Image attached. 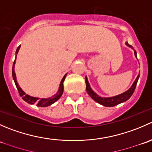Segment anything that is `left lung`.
<instances>
[{"label": "left lung", "mask_w": 152, "mask_h": 152, "mask_svg": "<svg viewBox=\"0 0 152 152\" xmlns=\"http://www.w3.org/2000/svg\"><path fill=\"white\" fill-rule=\"evenodd\" d=\"M126 45H128L129 47L132 48V46L131 45H129L128 42H126ZM134 55H135V56L137 57V53H136L135 50H134ZM139 76H140V75L137 76V79H135V81H134V82L133 83L132 86L130 87V89H129V90H127V91H126L125 93H122V94L121 95H118V96H114V97L102 98V97H99V96H97V95H96V93L92 90V89L90 88L87 77L85 78L86 90H87V92L89 94V96H90L93 100L96 101L97 103L100 104L102 105L105 106V107H114V106L119 104L122 103V102H126V101H127L130 97H131L133 93H134V90H135V87L136 86H137V81H138Z\"/></svg>", "instance_id": "left-lung-1"}]
</instances>
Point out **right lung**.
Listing matches in <instances>:
<instances>
[{"label": "right lung", "instance_id": "1", "mask_svg": "<svg viewBox=\"0 0 152 152\" xmlns=\"http://www.w3.org/2000/svg\"><path fill=\"white\" fill-rule=\"evenodd\" d=\"M20 46H18V48L16 50V54H18V50H19ZM15 59L14 61V63H13V66H12V77H13L14 81H15V85H16L17 88H18V93H19L20 96L22 97L23 100L25 101L27 103L31 104H36L37 107H48V106H50L52 104H53L54 102H56L59 98L61 97V96L62 95L63 93V90H64V86H63V82L65 81V77H66V74L64 76V77L62 78V81H61V83H60V86H59V91L58 93H56V95H54L53 96H52L51 98H49V99H38V98H35V97H31V96H28V95L26 94L22 90H21L20 87H19L18 85V82H17L16 80V76H15Z\"/></svg>", "mask_w": 152, "mask_h": 152}]
</instances>
